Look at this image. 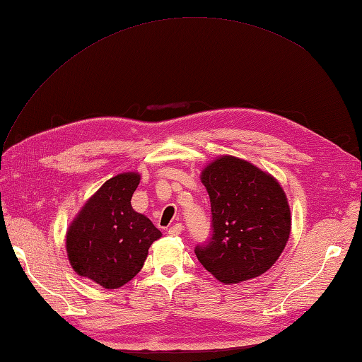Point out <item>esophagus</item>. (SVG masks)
<instances>
[{
    "label": "esophagus",
    "instance_id": "obj_1",
    "mask_svg": "<svg viewBox=\"0 0 362 362\" xmlns=\"http://www.w3.org/2000/svg\"><path fill=\"white\" fill-rule=\"evenodd\" d=\"M182 232H183V226L182 224H174L173 227H169V230H168V233L171 235V236H179Z\"/></svg>",
    "mask_w": 362,
    "mask_h": 362
}]
</instances>
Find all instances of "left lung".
Segmentation results:
<instances>
[{
	"label": "left lung",
	"instance_id": "left-lung-1",
	"mask_svg": "<svg viewBox=\"0 0 362 362\" xmlns=\"http://www.w3.org/2000/svg\"><path fill=\"white\" fill-rule=\"evenodd\" d=\"M201 182L210 196L213 236L196 257L214 279L241 283L274 266L291 235L288 197L274 175L233 156L206 165Z\"/></svg>",
	"mask_w": 362,
	"mask_h": 362
}]
</instances>
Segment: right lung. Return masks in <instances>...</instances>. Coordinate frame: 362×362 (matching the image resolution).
I'll return each instance as SVG.
<instances>
[{"label":"right lung","instance_id":"1","mask_svg":"<svg viewBox=\"0 0 362 362\" xmlns=\"http://www.w3.org/2000/svg\"><path fill=\"white\" fill-rule=\"evenodd\" d=\"M140 179L138 173L112 177L83 204L66 230V255L74 272L105 289H118L132 280L152 243L161 236L130 204Z\"/></svg>","mask_w":362,"mask_h":362}]
</instances>
